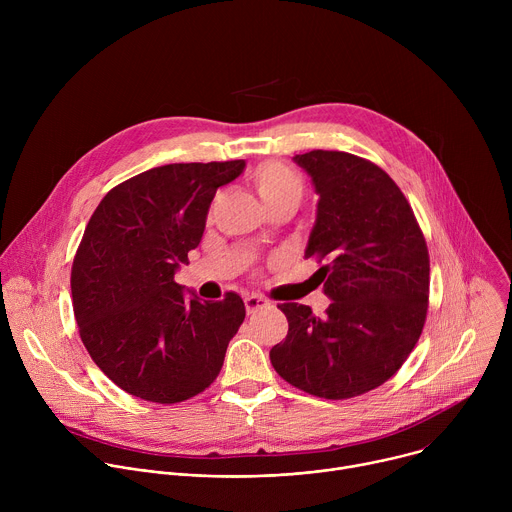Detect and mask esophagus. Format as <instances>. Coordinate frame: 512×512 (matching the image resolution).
<instances>
[{
    "mask_svg": "<svg viewBox=\"0 0 512 512\" xmlns=\"http://www.w3.org/2000/svg\"><path fill=\"white\" fill-rule=\"evenodd\" d=\"M265 308H269V302H267V300H263V298H259V296H247V298H245V310H247V314H255V312L265 310Z\"/></svg>",
    "mask_w": 512,
    "mask_h": 512,
    "instance_id": "obj_1",
    "label": "esophagus"
}]
</instances>
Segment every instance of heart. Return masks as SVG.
Segmentation results:
<instances>
[{
    "label": "heart",
    "instance_id": "obj_1",
    "mask_svg": "<svg viewBox=\"0 0 512 512\" xmlns=\"http://www.w3.org/2000/svg\"><path fill=\"white\" fill-rule=\"evenodd\" d=\"M251 180L259 198L269 210L279 206L298 208L306 196L304 178L298 172L277 162L261 164L253 172Z\"/></svg>",
    "mask_w": 512,
    "mask_h": 512
}]
</instances>
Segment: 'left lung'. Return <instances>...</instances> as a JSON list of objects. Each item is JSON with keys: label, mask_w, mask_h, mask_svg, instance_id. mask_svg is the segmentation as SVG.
Returning <instances> with one entry per match:
<instances>
[{"label": "left lung", "mask_w": 512, "mask_h": 512, "mask_svg": "<svg viewBox=\"0 0 512 512\" xmlns=\"http://www.w3.org/2000/svg\"><path fill=\"white\" fill-rule=\"evenodd\" d=\"M294 162L320 196L306 259L332 300L318 318L277 306L289 324L269 352L281 379L310 395L350 399L389 381L417 344L429 300V255L417 218L385 170L346 152L314 150Z\"/></svg>", "instance_id": "obj_1"}]
</instances>
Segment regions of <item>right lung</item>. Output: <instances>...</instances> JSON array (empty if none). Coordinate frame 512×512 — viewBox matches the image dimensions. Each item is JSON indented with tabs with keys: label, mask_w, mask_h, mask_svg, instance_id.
Returning a JSON list of instances; mask_svg holds the SVG:
<instances>
[{
	"label": "right lung",
	"mask_w": 512,
	"mask_h": 512,
	"mask_svg": "<svg viewBox=\"0 0 512 512\" xmlns=\"http://www.w3.org/2000/svg\"><path fill=\"white\" fill-rule=\"evenodd\" d=\"M243 170L245 160L152 168L109 190L91 216L72 261V308L97 367L133 397L180 403L223 369L243 300H188L174 275L202 239L216 188Z\"/></svg>",
	"instance_id": "1"
}]
</instances>
